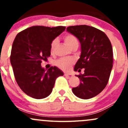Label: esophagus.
I'll return each mask as SVG.
<instances>
[{
	"label": "esophagus",
	"instance_id": "esophagus-1",
	"mask_svg": "<svg viewBox=\"0 0 128 128\" xmlns=\"http://www.w3.org/2000/svg\"><path fill=\"white\" fill-rule=\"evenodd\" d=\"M64 76H66V77H68V78H71V77H73V76H72V74H67V73L64 74Z\"/></svg>",
	"mask_w": 128,
	"mask_h": 128
}]
</instances>
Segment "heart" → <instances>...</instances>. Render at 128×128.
Returning <instances> with one entry per match:
<instances>
[{
    "label": "heart",
    "instance_id": "b5f03b06",
    "mask_svg": "<svg viewBox=\"0 0 128 128\" xmlns=\"http://www.w3.org/2000/svg\"><path fill=\"white\" fill-rule=\"evenodd\" d=\"M64 41L65 43L66 44L67 46L70 49L74 46H78V41L76 37L72 34H67L64 36ZM57 40H54L52 41V43L51 45V51H53L54 50L57 44ZM74 60L72 58H62V59H59L56 61V64L57 66L60 68L62 70L64 71H69L71 67L74 64Z\"/></svg>",
    "mask_w": 128,
    "mask_h": 128
}]
</instances>
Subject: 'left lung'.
<instances>
[{
  "label": "left lung",
  "instance_id": "obj_1",
  "mask_svg": "<svg viewBox=\"0 0 128 128\" xmlns=\"http://www.w3.org/2000/svg\"><path fill=\"white\" fill-rule=\"evenodd\" d=\"M69 33L77 37L81 46L80 57L75 71L84 74L77 76L80 83L72 88L74 94L82 99L96 96L105 88L113 68V48L104 32L87 25L70 26Z\"/></svg>",
  "mask_w": 128,
  "mask_h": 128
}]
</instances>
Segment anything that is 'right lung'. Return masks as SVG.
<instances>
[{
  "label": "right lung",
  "instance_id": "1",
  "mask_svg": "<svg viewBox=\"0 0 128 128\" xmlns=\"http://www.w3.org/2000/svg\"><path fill=\"white\" fill-rule=\"evenodd\" d=\"M66 26H33L18 33L12 48L10 62L18 85L24 92L36 99L47 97L52 92L55 80L63 76L56 66L45 69L41 66L51 55L52 41Z\"/></svg>",
  "mask_w": 128,
  "mask_h": 128
}]
</instances>
